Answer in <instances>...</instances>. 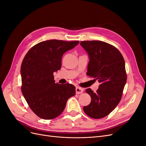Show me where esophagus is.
<instances>
[{
    "instance_id": "1",
    "label": "esophagus",
    "mask_w": 146,
    "mask_h": 146,
    "mask_svg": "<svg viewBox=\"0 0 146 146\" xmlns=\"http://www.w3.org/2000/svg\"><path fill=\"white\" fill-rule=\"evenodd\" d=\"M76 92L77 94H82V92H83V90L82 89V88H81L80 87L77 86L76 88Z\"/></svg>"
}]
</instances>
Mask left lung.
Listing matches in <instances>:
<instances>
[{
  "label": "left lung",
  "mask_w": 146,
  "mask_h": 146,
  "mask_svg": "<svg viewBox=\"0 0 146 146\" xmlns=\"http://www.w3.org/2000/svg\"><path fill=\"white\" fill-rule=\"evenodd\" d=\"M80 45L90 57L86 74L100 83L96 92L90 88L86 90L91 101L83 111L93 119L103 118L117 107L122 98L127 82L125 61L117 48L105 42L83 41Z\"/></svg>",
  "instance_id": "8db88e82"
}]
</instances>
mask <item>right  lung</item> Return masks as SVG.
Returning <instances> with one entry per match:
<instances>
[{
	"label": "right lung",
	"instance_id": "right-lung-1",
	"mask_svg": "<svg viewBox=\"0 0 146 146\" xmlns=\"http://www.w3.org/2000/svg\"><path fill=\"white\" fill-rule=\"evenodd\" d=\"M78 43L50 39L38 43L25 55L21 68V91L30 109L40 118L58 117L68 99L76 94L73 85L55 83L54 72L61 69L63 55Z\"/></svg>",
	"mask_w": 146,
	"mask_h": 146
}]
</instances>
